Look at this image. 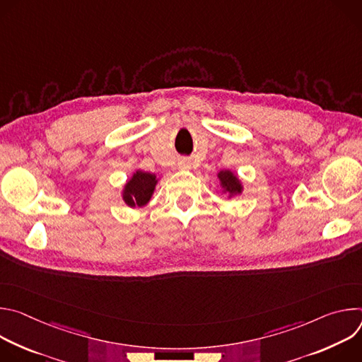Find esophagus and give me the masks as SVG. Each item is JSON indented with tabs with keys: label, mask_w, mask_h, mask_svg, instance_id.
<instances>
[{
	"label": "esophagus",
	"mask_w": 362,
	"mask_h": 362,
	"mask_svg": "<svg viewBox=\"0 0 362 362\" xmlns=\"http://www.w3.org/2000/svg\"><path fill=\"white\" fill-rule=\"evenodd\" d=\"M179 168L180 169H190V166H192V163H190V160L189 159H186V158H183V159H180L179 160Z\"/></svg>",
	"instance_id": "esophagus-1"
}]
</instances>
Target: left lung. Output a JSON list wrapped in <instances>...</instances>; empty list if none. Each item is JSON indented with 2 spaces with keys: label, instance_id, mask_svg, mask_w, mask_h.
I'll return each mask as SVG.
<instances>
[{
  "label": "left lung",
  "instance_id": "8db88e82",
  "mask_svg": "<svg viewBox=\"0 0 362 362\" xmlns=\"http://www.w3.org/2000/svg\"><path fill=\"white\" fill-rule=\"evenodd\" d=\"M218 180H219V186L222 189V193L228 194L229 199H232L243 192V183L233 170L225 169V170L218 172Z\"/></svg>",
  "mask_w": 362,
  "mask_h": 362
}]
</instances>
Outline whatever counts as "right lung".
<instances>
[{"label": "right lung", "mask_w": 362, "mask_h": 362, "mask_svg": "<svg viewBox=\"0 0 362 362\" xmlns=\"http://www.w3.org/2000/svg\"><path fill=\"white\" fill-rule=\"evenodd\" d=\"M158 183L159 179L154 173L144 172L140 169L133 172V175L122 189L123 202L129 208H143V206H146L150 202L154 190H156Z\"/></svg>", "instance_id": "right-lung-1"}]
</instances>
